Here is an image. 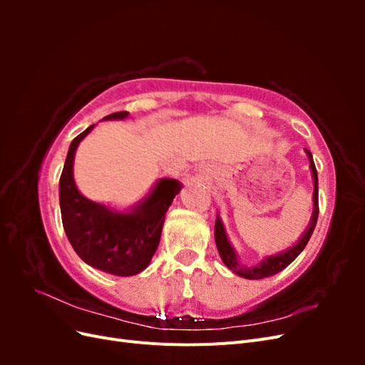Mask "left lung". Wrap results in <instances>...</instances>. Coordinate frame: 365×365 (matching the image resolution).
Wrapping results in <instances>:
<instances>
[{
	"label": "left lung",
	"mask_w": 365,
	"mask_h": 365,
	"mask_svg": "<svg viewBox=\"0 0 365 365\" xmlns=\"http://www.w3.org/2000/svg\"><path fill=\"white\" fill-rule=\"evenodd\" d=\"M306 153L309 157V161H311V170H312V178H314V212H312V217H311V222H309L307 230L304 231V235L302 236L300 240L297 242L295 245H292L291 248L284 250L279 254H275V256L264 257L259 264H256V267H245V264H242L239 262L235 248L230 244V240H228L227 233L224 230V225H222V220L219 219V216H216L215 240H216L219 256L227 264V268L233 271L235 274L240 275V277L250 279V280H259V279H264V277H271V275L283 271L286 267H288V264H291L297 259L298 254L304 250L309 239H311L314 230H315V225H317L318 212H319L318 210V175H317L312 153L307 149H306Z\"/></svg>",
	"instance_id": "left-lung-1"
}]
</instances>
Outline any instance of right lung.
Here are the masks:
<instances>
[{"label":"right lung","mask_w":365,"mask_h":365,"mask_svg":"<svg viewBox=\"0 0 365 365\" xmlns=\"http://www.w3.org/2000/svg\"><path fill=\"white\" fill-rule=\"evenodd\" d=\"M128 111L114 113L103 120H123ZM86 128L70 145L59 180V202L65 235L85 263L103 272L129 277L148 268L155 254L165 213L181 182L161 178L149 195L129 212H117L90 201L77 190L73 178L74 153L79 143L90 134Z\"/></svg>","instance_id":"1"}]
</instances>
